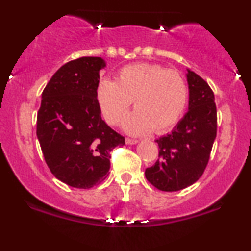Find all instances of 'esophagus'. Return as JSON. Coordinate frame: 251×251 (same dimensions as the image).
Segmentation results:
<instances>
[{"mask_svg":"<svg viewBox=\"0 0 251 251\" xmlns=\"http://www.w3.org/2000/svg\"><path fill=\"white\" fill-rule=\"evenodd\" d=\"M126 143L128 144V145H136V144L138 143V140H137V139H130V138H126Z\"/></svg>","mask_w":251,"mask_h":251,"instance_id":"1","label":"esophagus"}]
</instances>
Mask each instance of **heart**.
I'll return each instance as SVG.
<instances>
[{
    "label": "heart",
    "instance_id": "heart-1",
    "mask_svg": "<svg viewBox=\"0 0 251 251\" xmlns=\"http://www.w3.org/2000/svg\"><path fill=\"white\" fill-rule=\"evenodd\" d=\"M187 85L176 71L156 64L128 65L119 72L116 82L102 78L96 97L106 121L116 125L130 105L136 109L126 116L122 128L130 135L163 132L177 123L187 102Z\"/></svg>",
    "mask_w": 251,
    "mask_h": 251
}]
</instances>
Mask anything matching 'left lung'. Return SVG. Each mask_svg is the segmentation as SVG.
Returning a JSON list of instances; mask_svg holds the SVG:
<instances>
[{
  "mask_svg": "<svg viewBox=\"0 0 251 251\" xmlns=\"http://www.w3.org/2000/svg\"><path fill=\"white\" fill-rule=\"evenodd\" d=\"M186 80L188 111L173 131L156 139L160 159L145 170L146 179L164 192L180 191L201 177L217 133L214 92L188 68Z\"/></svg>",
  "mask_w": 251,
  "mask_h": 251,
  "instance_id": "1",
  "label": "left lung"
}]
</instances>
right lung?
I'll use <instances>...</instances> for the list:
<instances>
[{
    "instance_id": "add662e5",
    "label": "right lung",
    "mask_w": 251,
    "mask_h": 251,
    "mask_svg": "<svg viewBox=\"0 0 251 251\" xmlns=\"http://www.w3.org/2000/svg\"><path fill=\"white\" fill-rule=\"evenodd\" d=\"M100 57L68 61L52 75L42 92L36 136L44 160L57 179L90 188L108 176L109 152L125 145V137L101 119L96 90Z\"/></svg>"
}]
</instances>
